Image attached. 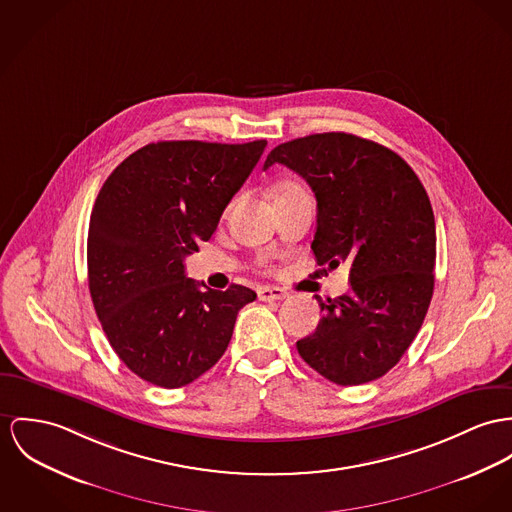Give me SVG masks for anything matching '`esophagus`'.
Listing matches in <instances>:
<instances>
[{"label":"esophagus","mask_w":512,"mask_h":512,"mask_svg":"<svg viewBox=\"0 0 512 512\" xmlns=\"http://www.w3.org/2000/svg\"><path fill=\"white\" fill-rule=\"evenodd\" d=\"M259 294V300H265V302H271V300H284L288 296L286 290L278 288V286H261L257 290Z\"/></svg>","instance_id":"34e87169"}]
</instances>
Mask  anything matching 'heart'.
<instances>
[{
	"label": "heart",
	"instance_id": "1",
	"mask_svg": "<svg viewBox=\"0 0 512 512\" xmlns=\"http://www.w3.org/2000/svg\"><path fill=\"white\" fill-rule=\"evenodd\" d=\"M298 187L296 185H284L282 189H280V193H286V191H296Z\"/></svg>",
	"mask_w": 512,
	"mask_h": 512
}]
</instances>
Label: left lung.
I'll return each instance as SVG.
<instances>
[{
    "instance_id": "left-lung-1",
    "label": "left lung",
    "mask_w": 512,
    "mask_h": 512,
    "mask_svg": "<svg viewBox=\"0 0 512 512\" xmlns=\"http://www.w3.org/2000/svg\"><path fill=\"white\" fill-rule=\"evenodd\" d=\"M282 163L317 200V265H351V290L323 302L300 356L329 382L358 386L392 370L419 333L434 288L436 228L415 171L386 146L323 132L276 146L263 169Z\"/></svg>"
}]
</instances>
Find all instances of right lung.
<instances>
[{
	"mask_svg": "<svg viewBox=\"0 0 512 512\" xmlns=\"http://www.w3.org/2000/svg\"><path fill=\"white\" fill-rule=\"evenodd\" d=\"M265 146L148 144L97 195L87 234L91 300L118 358L154 386L181 388L210 370L237 312L257 298L241 284L200 290L183 261L214 234Z\"/></svg>",
	"mask_w": 512,
	"mask_h": 512,
	"instance_id": "add662e5",
	"label": "right lung"
}]
</instances>
